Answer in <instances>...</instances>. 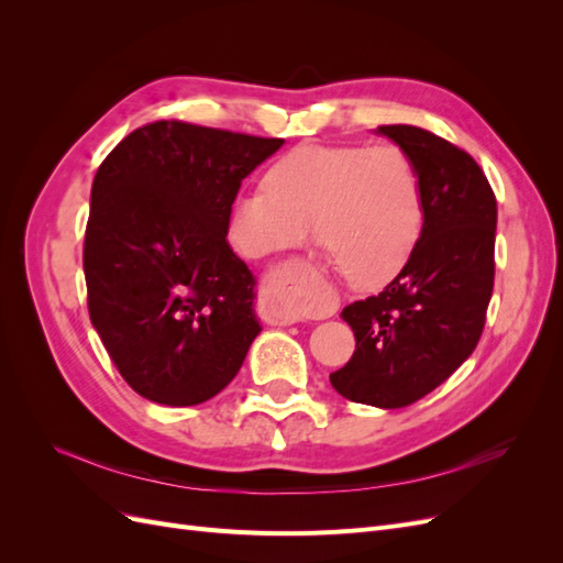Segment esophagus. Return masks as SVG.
I'll list each match as a JSON object with an SVG mask.
<instances>
[{
  "instance_id": "34e87169",
  "label": "esophagus",
  "mask_w": 563,
  "mask_h": 563,
  "mask_svg": "<svg viewBox=\"0 0 563 563\" xmlns=\"http://www.w3.org/2000/svg\"><path fill=\"white\" fill-rule=\"evenodd\" d=\"M258 314L263 321L275 323V327H288V323L300 321V310L286 288V279L272 275L261 288Z\"/></svg>"
}]
</instances>
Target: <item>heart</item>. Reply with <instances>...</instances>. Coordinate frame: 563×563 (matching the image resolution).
I'll return each instance as SVG.
<instances>
[{
  "label": "heart",
  "instance_id": "obj_1",
  "mask_svg": "<svg viewBox=\"0 0 563 563\" xmlns=\"http://www.w3.org/2000/svg\"><path fill=\"white\" fill-rule=\"evenodd\" d=\"M422 225V178L401 145H312L234 199L228 234L236 251L263 258L312 228L352 284L376 286L408 263Z\"/></svg>",
  "mask_w": 563,
  "mask_h": 563
}]
</instances>
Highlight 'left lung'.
Here are the masks:
<instances>
[{"mask_svg":"<svg viewBox=\"0 0 563 563\" xmlns=\"http://www.w3.org/2000/svg\"><path fill=\"white\" fill-rule=\"evenodd\" d=\"M378 131L418 166L424 225L399 275L340 314L356 350L331 385L356 404L404 408L451 378L479 343L496 277L498 203L465 150L420 126Z\"/></svg>","mask_w":563,"mask_h":563,"instance_id":"8db88e82","label":"left lung"}]
</instances>
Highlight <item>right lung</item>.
<instances>
[{
    "mask_svg": "<svg viewBox=\"0 0 563 563\" xmlns=\"http://www.w3.org/2000/svg\"><path fill=\"white\" fill-rule=\"evenodd\" d=\"M282 139L162 119L98 166L84 234L93 329L122 378L164 406L216 397L261 333L228 242L242 180Z\"/></svg>",
    "mask_w": 563,
    "mask_h": 563,
    "instance_id": "right-lung-1",
    "label": "right lung"
}]
</instances>
